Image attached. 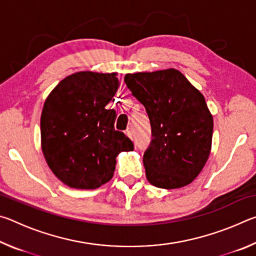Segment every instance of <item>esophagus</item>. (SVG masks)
<instances>
[{
	"label": "esophagus",
	"mask_w": 256,
	"mask_h": 256,
	"mask_svg": "<svg viewBox=\"0 0 256 256\" xmlns=\"http://www.w3.org/2000/svg\"><path fill=\"white\" fill-rule=\"evenodd\" d=\"M126 136L130 138H133V136H134V131H133V128H128V130H126Z\"/></svg>",
	"instance_id": "obj_1"
}]
</instances>
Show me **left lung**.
<instances>
[{
    "label": "left lung",
    "mask_w": 256,
    "mask_h": 256,
    "mask_svg": "<svg viewBox=\"0 0 256 256\" xmlns=\"http://www.w3.org/2000/svg\"><path fill=\"white\" fill-rule=\"evenodd\" d=\"M124 81L150 120L152 140L144 154L146 180L166 190L192 183L209 158L214 132L203 94L175 68L128 73Z\"/></svg>",
    "instance_id": "8db88e82"
}]
</instances>
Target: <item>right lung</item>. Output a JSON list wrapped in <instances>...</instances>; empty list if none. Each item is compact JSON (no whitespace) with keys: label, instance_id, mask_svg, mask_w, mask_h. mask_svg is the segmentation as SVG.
<instances>
[{"label":"right lung","instance_id":"right-lung-1","mask_svg":"<svg viewBox=\"0 0 256 256\" xmlns=\"http://www.w3.org/2000/svg\"><path fill=\"white\" fill-rule=\"evenodd\" d=\"M118 73L76 72L52 90L40 118L42 150L58 178L72 188L94 190L114 175L120 151L133 142L116 131L107 104L118 92Z\"/></svg>","mask_w":256,"mask_h":256}]
</instances>
